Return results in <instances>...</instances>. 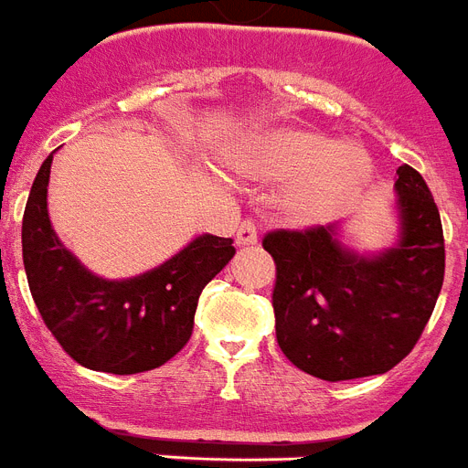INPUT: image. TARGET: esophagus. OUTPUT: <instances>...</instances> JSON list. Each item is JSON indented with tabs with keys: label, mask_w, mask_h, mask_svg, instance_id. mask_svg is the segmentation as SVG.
<instances>
[{
	"label": "esophagus",
	"mask_w": 468,
	"mask_h": 468,
	"mask_svg": "<svg viewBox=\"0 0 468 468\" xmlns=\"http://www.w3.org/2000/svg\"><path fill=\"white\" fill-rule=\"evenodd\" d=\"M237 243L239 246H253L258 243V225L253 219H243L237 229Z\"/></svg>",
	"instance_id": "obj_1"
}]
</instances>
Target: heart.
<instances>
[{
  "label": "heart",
  "instance_id": "heart-1",
  "mask_svg": "<svg viewBox=\"0 0 468 468\" xmlns=\"http://www.w3.org/2000/svg\"><path fill=\"white\" fill-rule=\"evenodd\" d=\"M250 165L265 177L291 182L282 203L301 225L341 213L371 177L369 155L357 144H336L314 132H274L255 146Z\"/></svg>",
  "mask_w": 468,
  "mask_h": 468
}]
</instances>
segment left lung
<instances>
[{
	"label": "left lung",
	"mask_w": 468,
	"mask_h": 468,
	"mask_svg": "<svg viewBox=\"0 0 468 468\" xmlns=\"http://www.w3.org/2000/svg\"><path fill=\"white\" fill-rule=\"evenodd\" d=\"M400 239L381 253L343 246L341 227L277 229L272 307L282 353L322 381L386 374L412 353L445 277L441 213L410 165L395 179Z\"/></svg>",
	"instance_id": "1"
}]
</instances>
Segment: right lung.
Returning <instances> with one entry per match:
<instances>
[{
	"instance_id": "obj_1",
	"label": "right lung",
	"mask_w": 468,
	"mask_h": 468,
	"mask_svg": "<svg viewBox=\"0 0 468 468\" xmlns=\"http://www.w3.org/2000/svg\"><path fill=\"white\" fill-rule=\"evenodd\" d=\"M51 158L39 167L23 213V265L44 324L87 369L139 374L165 365L191 338L198 295L234 258V241L201 234L149 272L97 277L51 227Z\"/></svg>"
}]
</instances>
